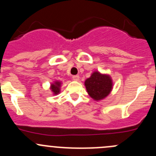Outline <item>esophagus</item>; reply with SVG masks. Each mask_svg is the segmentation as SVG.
<instances>
[{"instance_id":"obj_1","label":"esophagus","mask_w":156,"mask_h":156,"mask_svg":"<svg viewBox=\"0 0 156 156\" xmlns=\"http://www.w3.org/2000/svg\"><path fill=\"white\" fill-rule=\"evenodd\" d=\"M72 79L75 81H78V80H79V76H78V75H73V76H72Z\"/></svg>"}]
</instances>
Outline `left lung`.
Instances as JSON below:
<instances>
[{"label":"left lung","mask_w":156,"mask_h":156,"mask_svg":"<svg viewBox=\"0 0 156 156\" xmlns=\"http://www.w3.org/2000/svg\"><path fill=\"white\" fill-rule=\"evenodd\" d=\"M84 85L90 97L99 101L106 98L111 93L113 83L109 75L96 71L86 79Z\"/></svg>","instance_id":"obj_1"}]
</instances>
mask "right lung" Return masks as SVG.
I'll return each mask as SVG.
<instances>
[{"label":"right lung","mask_w":156,"mask_h":156,"mask_svg":"<svg viewBox=\"0 0 156 156\" xmlns=\"http://www.w3.org/2000/svg\"><path fill=\"white\" fill-rule=\"evenodd\" d=\"M61 84L62 83L59 81H54L53 83H52L51 85H50V90L53 92V94L54 95H57L58 94L60 93V87H61Z\"/></svg>","instance_id":"right-lung-1"}]
</instances>
